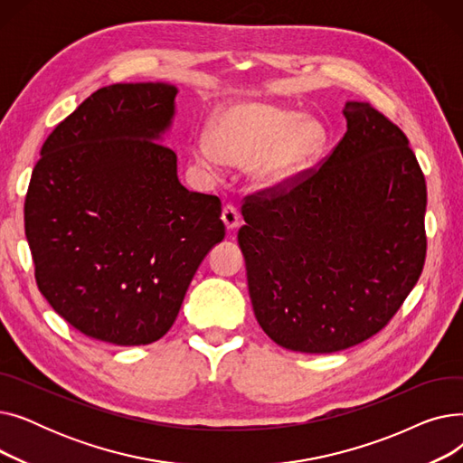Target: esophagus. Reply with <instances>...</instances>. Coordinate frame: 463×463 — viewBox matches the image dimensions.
<instances>
[{
    "instance_id": "esophagus-1",
    "label": "esophagus",
    "mask_w": 463,
    "mask_h": 463,
    "mask_svg": "<svg viewBox=\"0 0 463 463\" xmlns=\"http://www.w3.org/2000/svg\"><path fill=\"white\" fill-rule=\"evenodd\" d=\"M222 219L223 223L227 227V231H234L240 223V215H238V210L232 206V204H227L223 206V212H222Z\"/></svg>"
}]
</instances>
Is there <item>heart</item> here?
I'll use <instances>...</instances> for the list:
<instances>
[{"instance_id": "1", "label": "heart", "mask_w": 463, "mask_h": 463, "mask_svg": "<svg viewBox=\"0 0 463 463\" xmlns=\"http://www.w3.org/2000/svg\"><path fill=\"white\" fill-rule=\"evenodd\" d=\"M325 142L326 133L315 118L269 101H236L213 114L194 157L210 173L222 165H250L248 180L255 189L278 191L319 157Z\"/></svg>"}]
</instances>
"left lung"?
Listing matches in <instances>:
<instances>
[{"label": "left lung", "mask_w": 463, "mask_h": 463, "mask_svg": "<svg viewBox=\"0 0 463 463\" xmlns=\"http://www.w3.org/2000/svg\"><path fill=\"white\" fill-rule=\"evenodd\" d=\"M347 133L319 168L241 204L238 244L260 328L288 351L366 342L417 285L426 259V180L403 131L347 101Z\"/></svg>", "instance_id": "8db88e82"}]
</instances>
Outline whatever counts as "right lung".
I'll use <instances>...</instances> for the list:
<instances>
[{"mask_svg":"<svg viewBox=\"0 0 463 463\" xmlns=\"http://www.w3.org/2000/svg\"><path fill=\"white\" fill-rule=\"evenodd\" d=\"M176 93L163 82L97 90L48 135L32 173L24 227L37 287L99 342H157L225 238L222 201L187 191L176 154L156 142Z\"/></svg>","mask_w":463,"mask_h":463,"instance_id":"right-lung-1","label":"right lung"}]
</instances>
